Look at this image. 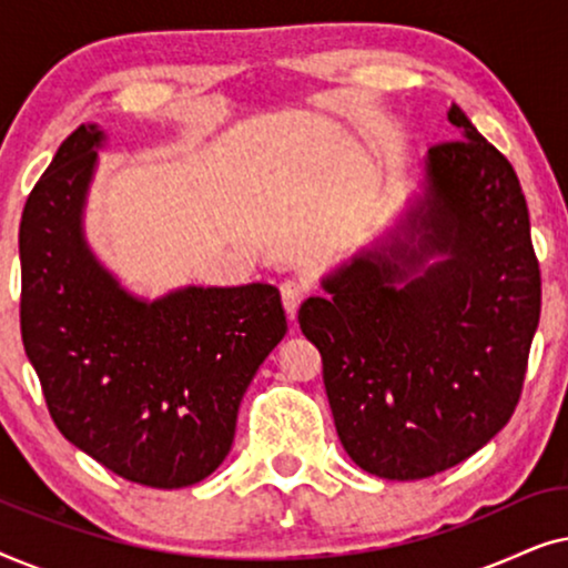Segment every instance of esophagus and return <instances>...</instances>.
<instances>
[{"label": "esophagus", "instance_id": "1", "mask_svg": "<svg viewBox=\"0 0 568 568\" xmlns=\"http://www.w3.org/2000/svg\"><path fill=\"white\" fill-rule=\"evenodd\" d=\"M278 292H282V302H284L286 315H290V317L297 315L302 300L307 297V286L297 282V278H286V282H282V286H278Z\"/></svg>", "mask_w": 568, "mask_h": 568}]
</instances>
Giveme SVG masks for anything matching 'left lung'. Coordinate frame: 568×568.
<instances>
[{"label": "left lung", "mask_w": 568, "mask_h": 568, "mask_svg": "<svg viewBox=\"0 0 568 568\" xmlns=\"http://www.w3.org/2000/svg\"><path fill=\"white\" fill-rule=\"evenodd\" d=\"M447 115L463 139L429 150L424 201L403 224L408 240L354 258L323 282L331 300L300 307L341 445L390 480L453 468L507 426L540 321V266L515 168L460 108ZM434 252L448 258L408 280Z\"/></svg>", "instance_id": "obj_1"}]
</instances>
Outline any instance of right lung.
I'll use <instances>...</instances> for the list:
<instances>
[{"label": "right lung", "mask_w": 568, "mask_h": 568, "mask_svg": "<svg viewBox=\"0 0 568 568\" xmlns=\"http://www.w3.org/2000/svg\"><path fill=\"white\" fill-rule=\"evenodd\" d=\"M103 134L72 131L20 222V331L57 429L115 476L199 484L235 439L240 400L286 333L271 284L139 302L92 258L80 214Z\"/></svg>", "instance_id": "1"}]
</instances>
